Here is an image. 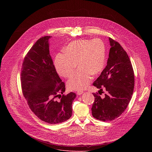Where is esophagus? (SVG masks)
Here are the masks:
<instances>
[{"mask_svg":"<svg viewBox=\"0 0 152 152\" xmlns=\"http://www.w3.org/2000/svg\"><path fill=\"white\" fill-rule=\"evenodd\" d=\"M83 92H83V91H77V92H76L77 94H78V95H81V94H82Z\"/></svg>","mask_w":152,"mask_h":152,"instance_id":"34e87169","label":"esophagus"}]
</instances>
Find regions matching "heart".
Segmentation results:
<instances>
[{
  "mask_svg": "<svg viewBox=\"0 0 152 152\" xmlns=\"http://www.w3.org/2000/svg\"><path fill=\"white\" fill-rule=\"evenodd\" d=\"M105 58L106 47L101 39L79 40L70 43L65 53L56 56L54 65L61 76L68 78L78 63L80 68L68 81L67 86L71 90H81L88 87L92 74L102 71Z\"/></svg>",
  "mask_w": 152,
  "mask_h": 152,
  "instance_id": "b5f03b06",
  "label": "heart"
}]
</instances>
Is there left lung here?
Listing matches in <instances>:
<instances>
[{
	"label": "left lung",
	"instance_id": "obj_1",
	"mask_svg": "<svg viewBox=\"0 0 152 152\" xmlns=\"http://www.w3.org/2000/svg\"><path fill=\"white\" fill-rule=\"evenodd\" d=\"M109 40L107 65L93 83L99 91L104 88L107 94L101 98L97 92L93 93L95 98L91 108L93 117L104 122L115 119L125 111L134 86V72L127 53L118 42L110 37Z\"/></svg>",
	"mask_w": 152,
	"mask_h": 152
}]
</instances>
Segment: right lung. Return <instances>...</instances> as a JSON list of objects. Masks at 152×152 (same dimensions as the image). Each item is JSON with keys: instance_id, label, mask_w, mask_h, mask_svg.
<instances>
[{"instance_id": "right-lung-1", "label": "right lung", "mask_w": 152, "mask_h": 152, "mask_svg": "<svg viewBox=\"0 0 152 152\" xmlns=\"http://www.w3.org/2000/svg\"><path fill=\"white\" fill-rule=\"evenodd\" d=\"M50 37L39 39L26 55L20 80L23 94L31 111L44 122L57 124L71 118L76 94H63L65 83L60 78L50 54Z\"/></svg>"}]
</instances>
